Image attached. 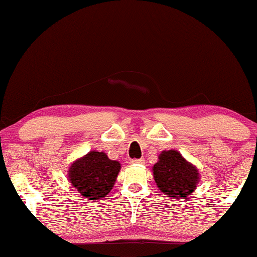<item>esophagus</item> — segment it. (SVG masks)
Returning a JSON list of instances; mask_svg holds the SVG:
<instances>
[{"label": "esophagus", "mask_w": 257, "mask_h": 257, "mask_svg": "<svg viewBox=\"0 0 257 257\" xmlns=\"http://www.w3.org/2000/svg\"><path fill=\"white\" fill-rule=\"evenodd\" d=\"M130 164H131V165L144 164V159H132V160H130Z\"/></svg>", "instance_id": "34e87169"}]
</instances>
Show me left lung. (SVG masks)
Segmentation results:
<instances>
[{
	"instance_id": "left-lung-1",
	"label": "left lung",
	"mask_w": 257,
	"mask_h": 257,
	"mask_svg": "<svg viewBox=\"0 0 257 257\" xmlns=\"http://www.w3.org/2000/svg\"><path fill=\"white\" fill-rule=\"evenodd\" d=\"M152 172L159 191L172 199L191 195L200 181L198 168L177 150L163 151L153 165Z\"/></svg>"
}]
</instances>
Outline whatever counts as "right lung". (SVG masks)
Returning <instances> with one entry per match:
<instances>
[{
  "instance_id": "add662e5",
  "label": "right lung",
  "mask_w": 257,
  "mask_h": 257,
  "mask_svg": "<svg viewBox=\"0 0 257 257\" xmlns=\"http://www.w3.org/2000/svg\"><path fill=\"white\" fill-rule=\"evenodd\" d=\"M120 168V163L111 160L106 153L90 151L71 164L68 179L85 199H101L111 192Z\"/></svg>"
}]
</instances>
